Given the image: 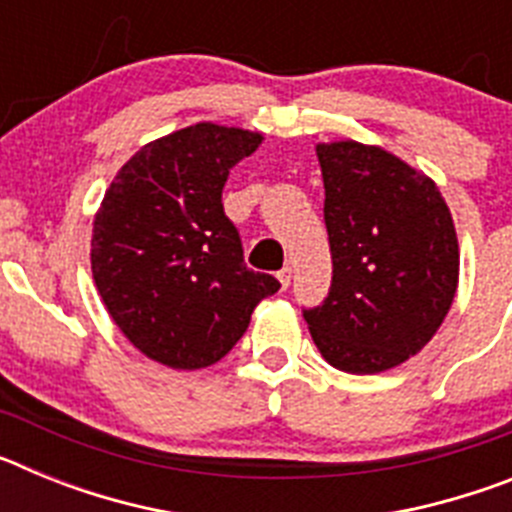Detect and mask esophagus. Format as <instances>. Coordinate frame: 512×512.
Masks as SVG:
<instances>
[{"label": "esophagus", "instance_id": "34e87169", "mask_svg": "<svg viewBox=\"0 0 512 512\" xmlns=\"http://www.w3.org/2000/svg\"><path fill=\"white\" fill-rule=\"evenodd\" d=\"M277 277H279V282H282V289H287L289 282H292V266H289V264L284 266V269L279 271Z\"/></svg>", "mask_w": 512, "mask_h": 512}]
</instances>
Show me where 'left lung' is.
I'll return each instance as SVG.
<instances>
[{
  "mask_svg": "<svg viewBox=\"0 0 512 512\" xmlns=\"http://www.w3.org/2000/svg\"><path fill=\"white\" fill-rule=\"evenodd\" d=\"M315 151L333 279L302 315L330 366L384 372L418 354L454 302V220L436 184L384 148L341 140Z\"/></svg>",
  "mask_w": 512,
  "mask_h": 512,
  "instance_id": "8db88e82",
  "label": "left lung"
}]
</instances>
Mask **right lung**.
<instances>
[{
	"instance_id": "obj_1",
	"label": "right lung",
	"mask_w": 512,
	"mask_h": 512,
	"mask_svg": "<svg viewBox=\"0 0 512 512\" xmlns=\"http://www.w3.org/2000/svg\"><path fill=\"white\" fill-rule=\"evenodd\" d=\"M259 133L197 122L140 148L94 217L92 274L117 328L148 359L202 369L223 359L274 295L248 269L223 187Z\"/></svg>"
}]
</instances>
